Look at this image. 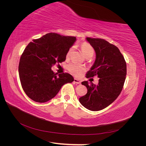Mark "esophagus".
Instances as JSON below:
<instances>
[{
    "label": "esophagus",
    "instance_id": "obj_1",
    "mask_svg": "<svg viewBox=\"0 0 146 146\" xmlns=\"http://www.w3.org/2000/svg\"><path fill=\"white\" fill-rule=\"evenodd\" d=\"M74 82L75 83H77V84H80V83H81V82H80V80H77V78H74Z\"/></svg>",
    "mask_w": 146,
    "mask_h": 146
}]
</instances>
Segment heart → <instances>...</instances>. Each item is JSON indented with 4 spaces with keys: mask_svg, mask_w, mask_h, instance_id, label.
<instances>
[{
    "mask_svg": "<svg viewBox=\"0 0 146 146\" xmlns=\"http://www.w3.org/2000/svg\"><path fill=\"white\" fill-rule=\"evenodd\" d=\"M80 47L83 55H85L86 58H90L91 57L93 56L95 53V50L93 47H92L90 43H88V42H83L81 44ZM74 50V46L70 47L68 49L67 53H66V58H69L72 54ZM67 69L70 73L74 75V76L76 77L80 76V74L83 72L84 71V70H85V69H84V68L82 67V66L74 63H69L68 65Z\"/></svg>",
    "mask_w": 146,
    "mask_h": 146,
    "instance_id": "1",
    "label": "heart"
}]
</instances>
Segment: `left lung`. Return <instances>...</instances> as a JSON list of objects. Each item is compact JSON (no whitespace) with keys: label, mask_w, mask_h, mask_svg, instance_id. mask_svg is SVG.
I'll list each match as a JSON object with an SVG mask.
<instances>
[{"label":"left lung","mask_w":146,"mask_h":146,"mask_svg":"<svg viewBox=\"0 0 146 146\" xmlns=\"http://www.w3.org/2000/svg\"><path fill=\"white\" fill-rule=\"evenodd\" d=\"M96 54L95 62L86 74V78L98 76L96 85L88 82L82 84L87 88L86 95L79 98L80 104L91 111H99L115 100L122 91L127 75L125 60L119 48L102 38L87 37Z\"/></svg>","instance_id":"1"}]
</instances>
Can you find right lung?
<instances>
[{"label":"right lung","instance_id":"right-lung-1","mask_svg":"<svg viewBox=\"0 0 146 146\" xmlns=\"http://www.w3.org/2000/svg\"><path fill=\"white\" fill-rule=\"evenodd\" d=\"M76 40L75 36L49 33L33 39L25 47L20 58L19 75L22 88L29 98L36 102H46L64 84L74 81L70 74L57 76L51 68L65 61L66 53Z\"/></svg>","mask_w":146,"mask_h":146}]
</instances>
